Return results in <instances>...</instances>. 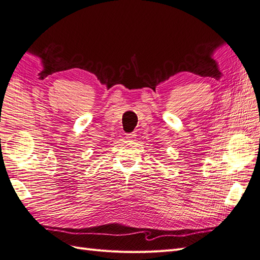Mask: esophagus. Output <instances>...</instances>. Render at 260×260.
<instances>
[{
    "label": "esophagus",
    "instance_id": "esophagus-1",
    "mask_svg": "<svg viewBox=\"0 0 260 260\" xmlns=\"http://www.w3.org/2000/svg\"><path fill=\"white\" fill-rule=\"evenodd\" d=\"M127 139L128 140H133V139H136V137H137V133L136 132H131V133H127Z\"/></svg>",
    "mask_w": 260,
    "mask_h": 260
}]
</instances>
